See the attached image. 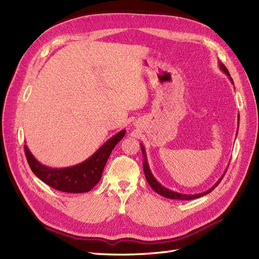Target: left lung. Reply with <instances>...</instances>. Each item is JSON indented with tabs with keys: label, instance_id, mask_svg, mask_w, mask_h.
Returning a JSON list of instances; mask_svg holds the SVG:
<instances>
[{
	"label": "left lung",
	"instance_id": "obj_1",
	"mask_svg": "<svg viewBox=\"0 0 259 259\" xmlns=\"http://www.w3.org/2000/svg\"><path fill=\"white\" fill-rule=\"evenodd\" d=\"M218 66H219V69H221L222 71H223L226 75H228L229 80H230L231 83L233 84V81H232V79H231V76H230V73H229V71H228V69H227V68L225 67V65L223 64L222 61L218 62ZM239 120H240V115H238V128H239ZM237 134H238V132H237ZM140 146H142V151H143V155H144L143 166H144V171H145V176H146L147 182H148L149 185H150V187L152 188V189H153L156 193L162 195V197H164V198L173 199V200H184V201H185V200L198 199V198H200V197H203V195H205V194L209 193L210 191H213L214 188H215L219 183H221V180L223 179L224 175L226 174V170H227V169L225 170V173L222 175V177L219 178V179L217 180V182L214 184V186L210 187L208 190H206V191H204V192L194 193V194H186V193H180V192H177V191H174V190H170V189H167V188H165L164 186H162V185L158 182V180L155 179V177L153 176L150 167H149L148 160H147V154H146V149H145V147L143 146V144H140Z\"/></svg>",
	"mask_w": 259,
	"mask_h": 259
}]
</instances>
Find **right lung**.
<instances>
[{
  "label": "right lung",
  "instance_id": "obj_1",
  "mask_svg": "<svg viewBox=\"0 0 259 259\" xmlns=\"http://www.w3.org/2000/svg\"><path fill=\"white\" fill-rule=\"evenodd\" d=\"M125 133V130L116 133L88 160L69 167L55 168L44 165L34 158L27 145H25V153L31 169L46 185L62 192H89L99 183L109 156L116 144L123 139Z\"/></svg>",
  "mask_w": 259,
  "mask_h": 259
}]
</instances>
